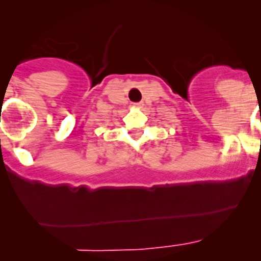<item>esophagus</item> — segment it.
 Returning a JSON list of instances; mask_svg holds the SVG:
<instances>
[{"mask_svg":"<svg viewBox=\"0 0 261 261\" xmlns=\"http://www.w3.org/2000/svg\"><path fill=\"white\" fill-rule=\"evenodd\" d=\"M136 106V107H140V106H141V105H135Z\"/></svg>","mask_w":261,"mask_h":261,"instance_id":"34e87169","label":"esophagus"}]
</instances>
